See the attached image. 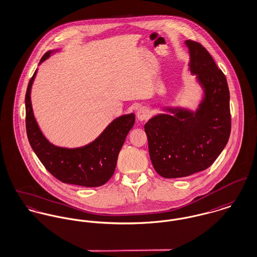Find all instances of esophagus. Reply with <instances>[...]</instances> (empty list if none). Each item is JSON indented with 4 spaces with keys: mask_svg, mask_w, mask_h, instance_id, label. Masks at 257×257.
Returning a JSON list of instances; mask_svg holds the SVG:
<instances>
[{
    "mask_svg": "<svg viewBox=\"0 0 257 257\" xmlns=\"http://www.w3.org/2000/svg\"><path fill=\"white\" fill-rule=\"evenodd\" d=\"M137 116H138V118L140 119V120H146L147 118H149V117L151 116V111L148 109V108H146V107H141L139 109V111H138V113H137Z\"/></svg>",
    "mask_w": 257,
    "mask_h": 257,
    "instance_id": "obj_1",
    "label": "esophagus"
}]
</instances>
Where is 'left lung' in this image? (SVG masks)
I'll return each instance as SVG.
<instances>
[{
    "mask_svg": "<svg viewBox=\"0 0 257 257\" xmlns=\"http://www.w3.org/2000/svg\"><path fill=\"white\" fill-rule=\"evenodd\" d=\"M186 44L190 71L204 89L198 110L168 109L174 115H157L144 125L152 165L167 179L187 177L209 168L231 134L230 91L225 74L201 44L192 40Z\"/></svg>",
    "mask_w": 257,
    "mask_h": 257,
    "instance_id": "obj_1",
    "label": "left lung"
}]
</instances>
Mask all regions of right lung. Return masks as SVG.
Segmentation results:
<instances>
[{
	"mask_svg": "<svg viewBox=\"0 0 257 257\" xmlns=\"http://www.w3.org/2000/svg\"><path fill=\"white\" fill-rule=\"evenodd\" d=\"M53 51L40 60L45 61ZM36 70L25 94V126L29 143L47 171L65 184L80 187H100L113 176L119 150L135 124L134 114L114 119L91 143L79 148H63L50 143L42 135L33 116L30 91Z\"/></svg>",
	"mask_w": 257,
	"mask_h": 257,
	"instance_id": "add662e5",
	"label": "right lung"
}]
</instances>
